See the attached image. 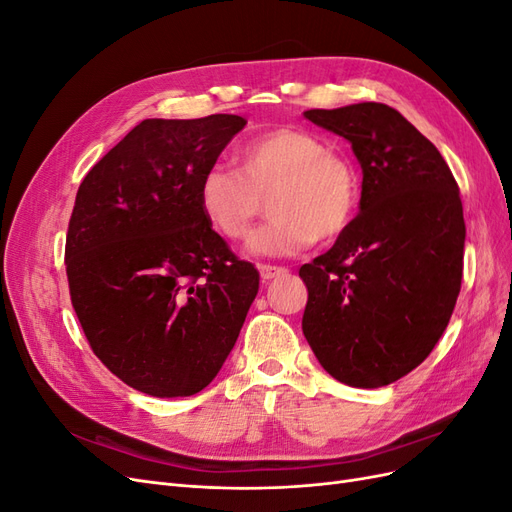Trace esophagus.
<instances>
[{"mask_svg":"<svg viewBox=\"0 0 512 512\" xmlns=\"http://www.w3.org/2000/svg\"><path fill=\"white\" fill-rule=\"evenodd\" d=\"M258 271H260L262 282H269V280H273V277H282L288 273L286 267H275V265H260Z\"/></svg>","mask_w":512,"mask_h":512,"instance_id":"obj_1","label":"esophagus"}]
</instances>
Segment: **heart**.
<instances>
[{
  "instance_id": "obj_1",
  "label": "heart",
  "mask_w": 512,
  "mask_h": 512,
  "mask_svg": "<svg viewBox=\"0 0 512 512\" xmlns=\"http://www.w3.org/2000/svg\"><path fill=\"white\" fill-rule=\"evenodd\" d=\"M235 162L237 170L222 164L205 170L198 203L224 239L243 241L269 200L273 220L254 235V254L294 256L314 241H335L361 209L359 166L309 130L256 134L237 149Z\"/></svg>"
}]
</instances>
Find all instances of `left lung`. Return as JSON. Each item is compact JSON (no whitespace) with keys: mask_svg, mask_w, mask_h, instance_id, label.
<instances>
[{"mask_svg":"<svg viewBox=\"0 0 512 512\" xmlns=\"http://www.w3.org/2000/svg\"><path fill=\"white\" fill-rule=\"evenodd\" d=\"M305 117L350 141L363 194L352 226L299 269L303 335L335 380L378 389L421 365L451 320L466 243L459 185L436 145L391 106Z\"/></svg>","mask_w":512,"mask_h":512,"instance_id":"8db88e82","label":"left lung"}]
</instances>
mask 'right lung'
<instances>
[{
    "label": "right lung",
    "mask_w": 512,
    "mask_h": 512,
    "mask_svg": "<svg viewBox=\"0 0 512 512\" xmlns=\"http://www.w3.org/2000/svg\"><path fill=\"white\" fill-rule=\"evenodd\" d=\"M239 115L145 119L85 175L66 235L70 299L106 369L153 397L218 376L260 275L232 254L198 183L243 130Z\"/></svg>",
    "instance_id": "1"
}]
</instances>
